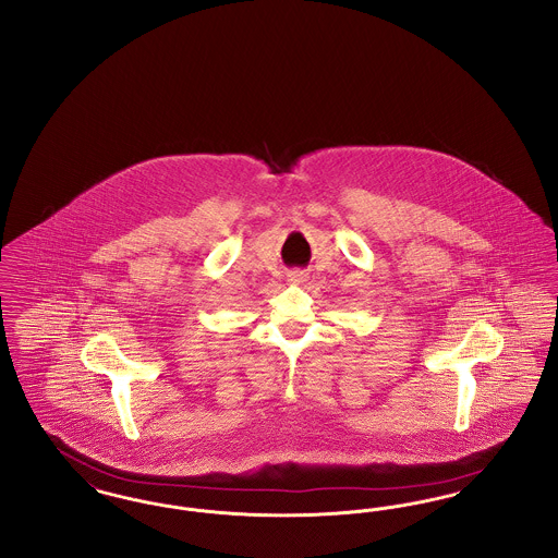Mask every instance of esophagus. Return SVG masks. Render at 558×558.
<instances>
[{
	"mask_svg": "<svg viewBox=\"0 0 558 558\" xmlns=\"http://www.w3.org/2000/svg\"><path fill=\"white\" fill-rule=\"evenodd\" d=\"M307 280V274L305 271H291L289 274V282L291 284H303Z\"/></svg>",
	"mask_w": 558,
	"mask_h": 558,
	"instance_id": "obj_1",
	"label": "esophagus"
}]
</instances>
